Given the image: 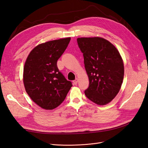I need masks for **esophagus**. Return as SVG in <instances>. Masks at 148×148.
I'll return each mask as SVG.
<instances>
[{
    "mask_svg": "<svg viewBox=\"0 0 148 148\" xmlns=\"http://www.w3.org/2000/svg\"><path fill=\"white\" fill-rule=\"evenodd\" d=\"M78 78H76L74 81H73V83H74V84H77V83H78Z\"/></svg>",
    "mask_w": 148,
    "mask_h": 148,
    "instance_id": "34e87169",
    "label": "esophagus"
}]
</instances>
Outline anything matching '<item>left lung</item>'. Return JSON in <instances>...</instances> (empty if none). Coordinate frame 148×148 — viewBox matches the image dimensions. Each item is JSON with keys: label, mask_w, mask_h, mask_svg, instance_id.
<instances>
[{"label": "left lung", "mask_w": 148, "mask_h": 148, "mask_svg": "<svg viewBox=\"0 0 148 148\" xmlns=\"http://www.w3.org/2000/svg\"><path fill=\"white\" fill-rule=\"evenodd\" d=\"M77 43L89 81L85 95L98 105H105L114 99L122 86L124 76L122 57L113 44L104 38H78Z\"/></svg>", "instance_id": "obj_1"}]
</instances>
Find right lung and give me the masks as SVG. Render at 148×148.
I'll return each mask as SVG.
<instances>
[{"mask_svg":"<svg viewBox=\"0 0 148 148\" xmlns=\"http://www.w3.org/2000/svg\"><path fill=\"white\" fill-rule=\"evenodd\" d=\"M70 41V38H67L39 44L26 60L23 70L26 91L44 109L52 110L61 104L72 86L57 65Z\"/></svg>","mask_w":148,"mask_h":148,"instance_id":"right-lung-1","label":"right lung"}]
</instances>
